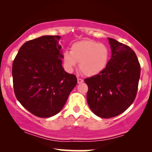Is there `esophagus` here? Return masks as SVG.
Returning <instances> with one entry per match:
<instances>
[{
	"label": "esophagus",
	"mask_w": 152,
	"mask_h": 152,
	"mask_svg": "<svg viewBox=\"0 0 152 152\" xmlns=\"http://www.w3.org/2000/svg\"><path fill=\"white\" fill-rule=\"evenodd\" d=\"M77 82H78V83H83V80L82 79V78H77Z\"/></svg>",
	"instance_id": "1"
}]
</instances>
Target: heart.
I'll use <instances>...</instances> for the list:
<instances>
[{
    "label": "heart",
    "instance_id": "heart-1",
    "mask_svg": "<svg viewBox=\"0 0 152 152\" xmlns=\"http://www.w3.org/2000/svg\"><path fill=\"white\" fill-rule=\"evenodd\" d=\"M110 50L104 43L91 40H82L73 43L71 51L65 50L63 61L66 69L74 71L79 62V68L86 76H94L105 69L109 60Z\"/></svg>",
    "mask_w": 152,
    "mask_h": 152
}]
</instances>
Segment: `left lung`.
Masks as SVG:
<instances>
[{
  "instance_id": "obj_1",
  "label": "left lung",
  "mask_w": 152,
  "mask_h": 152,
  "mask_svg": "<svg viewBox=\"0 0 152 152\" xmlns=\"http://www.w3.org/2000/svg\"><path fill=\"white\" fill-rule=\"evenodd\" d=\"M111 59L100 74L87 78V102L96 116L109 118L118 116L134 102L137 93L141 67L130 47L108 38Z\"/></svg>"
}]
</instances>
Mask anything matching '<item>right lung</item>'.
Masks as SVG:
<instances>
[{
	"label": "right lung",
	"mask_w": 152,
	"mask_h": 152,
	"mask_svg": "<svg viewBox=\"0 0 152 152\" xmlns=\"http://www.w3.org/2000/svg\"><path fill=\"white\" fill-rule=\"evenodd\" d=\"M59 36H43L24 43L12 67L15 95L21 105L41 118L57 114L77 83L62 66Z\"/></svg>",
	"instance_id": "1"
}]
</instances>
